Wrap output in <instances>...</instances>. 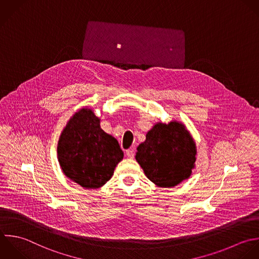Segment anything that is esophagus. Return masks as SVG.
<instances>
[{
	"label": "esophagus",
	"mask_w": 259,
	"mask_h": 259,
	"mask_svg": "<svg viewBox=\"0 0 259 259\" xmlns=\"http://www.w3.org/2000/svg\"><path fill=\"white\" fill-rule=\"evenodd\" d=\"M126 155H127L129 158H133V157H134V150H133V149H128V150H126Z\"/></svg>",
	"instance_id": "obj_1"
}]
</instances>
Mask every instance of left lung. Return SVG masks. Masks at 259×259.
Instances as JSON below:
<instances>
[{"label": "left lung", "mask_w": 259, "mask_h": 259, "mask_svg": "<svg viewBox=\"0 0 259 259\" xmlns=\"http://www.w3.org/2000/svg\"><path fill=\"white\" fill-rule=\"evenodd\" d=\"M135 157L152 183L170 188L191 176L196 146L183 124L158 123L147 132Z\"/></svg>", "instance_id": "8db88e82"}]
</instances>
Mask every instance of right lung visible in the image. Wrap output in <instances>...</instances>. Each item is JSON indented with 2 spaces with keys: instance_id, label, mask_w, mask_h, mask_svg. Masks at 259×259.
<instances>
[{
  "instance_id": "1",
  "label": "right lung",
  "mask_w": 259,
  "mask_h": 259,
  "mask_svg": "<svg viewBox=\"0 0 259 259\" xmlns=\"http://www.w3.org/2000/svg\"><path fill=\"white\" fill-rule=\"evenodd\" d=\"M64 175L85 189H98L113 176L123 158L118 141L104 132L92 110L75 113L63 129L57 145Z\"/></svg>"
}]
</instances>
